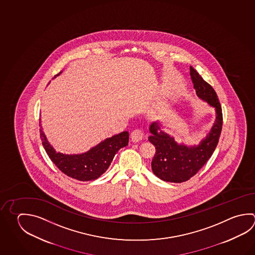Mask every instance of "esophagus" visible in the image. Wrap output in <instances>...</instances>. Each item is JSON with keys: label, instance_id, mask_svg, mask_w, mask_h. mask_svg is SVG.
Returning a JSON list of instances; mask_svg holds the SVG:
<instances>
[{"label": "esophagus", "instance_id": "esophagus-1", "mask_svg": "<svg viewBox=\"0 0 255 255\" xmlns=\"http://www.w3.org/2000/svg\"><path fill=\"white\" fill-rule=\"evenodd\" d=\"M130 136H131V140L133 141V142H138L140 140H142V139L144 138V132H143V130L142 129H134L131 134H130Z\"/></svg>", "mask_w": 255, "mask_h": 255}]
</instances>
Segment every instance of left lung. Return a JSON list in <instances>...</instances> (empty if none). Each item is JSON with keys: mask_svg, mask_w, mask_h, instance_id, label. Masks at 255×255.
Returning a JSON list of instances; mask_svg holds the SVG:
<instances>
[{"mask_svg": "<svg viewBox=\"0 0 255 255\" xmlns=\"http://www.w3.org/2000/svg\"><path fill=\"white\" fill-rule=\"evenodd\" d=\"M190 70L198 97L215 108L216 121L207 136L198 145L193 146L178 144L172 136L161 129L162 126L159 121H154L150 125L151 135L148 140L156 149L151 164L152 170L158 178L169 182L181 183L194 176L211 157L222 130V108L217 93L192 66Z\"/></svg>", "mask_w": 255, "mask_h": 255, "instance_id": "1", "label": "left lung"}]
</instances>
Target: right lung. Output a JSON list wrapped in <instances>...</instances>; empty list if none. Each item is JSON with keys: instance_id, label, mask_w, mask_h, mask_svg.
I'll return each mask as SVG.
<instances>
[{"instance_id": "add662e5", "label": "right lung", "mask_w": 255, "mask_h": 255, "mask_svg": "<svg viewBox=\"0 0 255 255\" xmlns=\"http://www.w3.org/2000/svg\"><path fill=\"white\" fill-rule=\"evenodd\" d=\"M61 73L56 74L54 78ZM39 126L42 144L52 162L65 175L78 181H94L98 179L108 170L118 151L128 144L129 134L128 131H124L105 139L88 152L65 154L56 152L52 147L42 130L41 121H39Z\"/></svg>"}]
</instances>
